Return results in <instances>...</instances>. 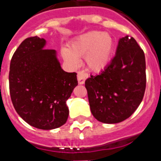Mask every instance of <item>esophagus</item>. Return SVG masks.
I'll return each mask as SVG.
<instances>
[{
    "instance_id": "34e87169",
    "label": "esophagus",
    "mask_w": 161,
    "mask_h": 161,
    "mask_svg": "<svg viewBox=\"0 0 161 161\" xmlns=\"http://www.w3.org/2000/svg\"><path fill=\"white\" fill-rule=\"evenodd\" d=\"M89 75H88V73H86L85 72H83V71H80V72H78V83L79 84H83L84 83L85 80L88 78Z\"/></svg>"
}]
</instances>
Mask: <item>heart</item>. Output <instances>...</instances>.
<instances>
[{
    "label": "heart",
    "instance_id": "heart-1",
    "mask_svg": "<svg viewBox=\"0 0 161 161\" xmlns=\"http://www.w3.org/2000/svg\"><path fill=\"white\" fill-rule=\"evenodd\" d=\"M114 48V39L110 34L91 31L72 41L70 44L69 50H62V55L66 61L75 66L79 62L78 57L85 56L89 69L100 72L110 63Z\"/></svg>",
    "mask_w": 161,
    "mask_h": 161
}]
</instances>
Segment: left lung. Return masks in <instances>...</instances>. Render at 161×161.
I'll return each mask as SVG.
<instances>
[{
	"mask_svg": "<svg viewBox=\"0 0 161 161\" xmlns=\"http://www.w3.org/2000/svg\"><path fill=\"white\" fill-rule=\"evenodd\" d=\"M93 116L104 123H118L137 110L146 88L143 51L134 38L119 40L116 56L98 75L85 81Z\"/></svg>",
	"mask_w": 161,
	"mask_h": 161,
	"instance_id": "left-lung-1",
	"label": "left lung"
}]
</instances>
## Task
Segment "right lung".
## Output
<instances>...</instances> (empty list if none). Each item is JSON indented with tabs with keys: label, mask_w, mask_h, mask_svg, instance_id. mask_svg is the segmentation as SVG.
Masks as SVG:
<instances>
[{
	"label": "right lung",
	"mask_w": 161,
	"mask_h": 161,
	"mask_svg": "<svg viewBox=\"0 0 161 161\" xmlns=\"http://www.w3.org/2000/svg\"><path fill=\"white\" fill-rule=\"evenodd\" d=\"M45 40H23L11 60L9 89L16 111L32 127L51 130L66 123L67 100L78 85L77 73L61 69L56 51L43 50Z\"/></svg>",
	"instance_id": "add662e5"
}]
</instances>
